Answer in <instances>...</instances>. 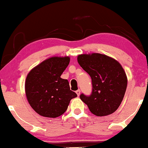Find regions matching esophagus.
Instances as JSON below:
<instances>
[{
    "label": "esophagus",
    "mask_w": 148,
    "mask_h": 148,
    "mask_svg": "<svg viewBox=\"0 0 148 148\" xmlns=\"http://www.w3.org/2000/svg\"><path fill=\"white\" fill-rule=\"evenodd\" d=\"M76 94L78 95V96H80V89H78V90L76 91Z\"/></svg>",
    "instance_id": "1"
}]
</instances>
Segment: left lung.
Instances as JSON below:
<instances>
[{
    "label": "left lung",
    "instance_id": "left-lung-1",
    "mask_svg": "<svg viewBox=\"0 0 148 148\" xmlns=\"http://www.w3.org/2000/svg\"><path fill=\"white\" fill-rule=\"evenodd\" d=\"M77 60L92 83L91 94L81 93L80 99L96 116L114 113L124 98L128 83L121 65L113 58L99 53L78 55Z\"/></svg>",
    "mask_w": 148,
    "mask_h": 148
}]
</instances>
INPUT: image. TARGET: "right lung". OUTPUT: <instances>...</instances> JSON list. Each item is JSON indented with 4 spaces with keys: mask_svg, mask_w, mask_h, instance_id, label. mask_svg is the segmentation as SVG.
Masks as SVG:
<instances>
[{
    "mask_svg": "<svg viewBox=\"0 0 148 148\" xmlns=\"http://www.w3.org/2000/svg\"><path fill=\"white\" fill-rule=\"evenodd\" d=\"M70 63L68 57L46 59L31 70L27 76L25 92L28 102L39 115L59 117L68 109L77 94L70 90L69 82L61 78Z\"/></svg>",
    "mask_w": 148,
    "mask_h": 148,
    "instance_id": "1",
    "label": "right lung"
}]
</instances>
